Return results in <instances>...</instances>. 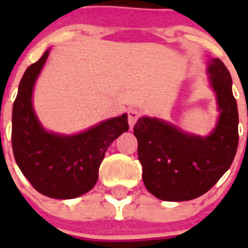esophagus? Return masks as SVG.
I'll list each match as a JSON object with an SVG mask.
<instances>
[{
	"instance_id": "obj_1",
	"label": "esophagus",
	"mask_w": 248,
	"mask_h": 248,
	"mask_svg": "<svg viewBox=\"0 0 248 248\" xmlns=\"http://www.w3.org/2000/svg\"><path fill=\"white\" fill-rule=\"evenodd\" d=\"M140 117V111L138 110V109H134L131 108L128 110V122H129V126L130 128H133L134 126V124L137 123V120L139 119Z\"/></svg>"
}]
</instances>
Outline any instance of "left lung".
Segmentation results:
<instances>
[{
	"instance_id": "left-lung-1",
	"label": "left lung",
	"mask_w": 248,
	"mask_h": 248,
	"mask_svg": "<svg viewBox=\"0 0 248 248\" xmlns=\"http://www.w3.org/2000/svg\"><path fill=\"white\" fill-rule=\"evenodd\" d=\"M207 74L220 111L207 137L186 133L157 118H140L134 126L144 185L160 200L199 198L220 180L235 159L238 111L231 74L218 58L210 59Z\"/></svg>"
}]
</instances>
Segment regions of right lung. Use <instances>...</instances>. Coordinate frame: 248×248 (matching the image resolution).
Instances as JSON below:
<instances>
[{
	"mask_svg": "<svg viewBox=\"0 0 248 248\" xmlns=\"http://www.w3.org/2000/svg\"><path fill=\"white\" fill-rule=\"evenodd\" d=\"M49 49L26 69L12 109V149L22 174L52 199H76L93 189L105 151L128 131V115L104 120L85 131L63 135L47 131L32 104L33 88Z\"/></svg>",
	"mask_w": 248,
	"mask_h": 248,
	"instance_id": "1",
	"label": "right lung"
}]
</instances>
